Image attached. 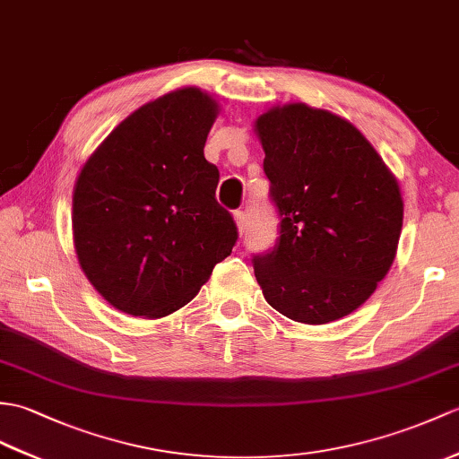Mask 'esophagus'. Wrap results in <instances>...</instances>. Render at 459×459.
Masks as SVG:
<instances>
[{
  "instance_id": "34e87169",
  "label": "esophagus",
  "mask_w": 459,
  "mask_h": 459,
  "mask_svg": "<svg viewBox=\"0 0 459 459\" xmlns=\"http://www.w3.org/2000/svg\"><path fill=\"white\" fill-rule=\"evenodd\" d=\"M234 221H237V227H238V232L244 234L248 229V215L244 211H237L234 212Z\"/></svg>"
}]
</instances>
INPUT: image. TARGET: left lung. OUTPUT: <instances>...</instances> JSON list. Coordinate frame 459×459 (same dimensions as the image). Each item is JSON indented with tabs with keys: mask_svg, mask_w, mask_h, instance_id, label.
<instances>
[{
	"mask_svg": "<svg viewBox=\"0 0 459 459\" xmlns=\"http://www.w3.org/2000/svg\"><path fill=\"white\" fill-rule=\"evenodd\" d=\"M254 129L281 219L278 244L254 255L255 280L291 321H338L369 299L395 260L397 179L368 138L330 111L278 105Z\"/></svg>",
	"mask_w": 459,
	"mask_h": 459,
	"instance_id": "obj_1",
	"label": "left lung"
}]
</instances>
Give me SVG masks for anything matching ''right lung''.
<instances>
[{
  "label": "right lung",
  "instance_id": "add662e5",
  "mask_svg": "<svg viewBox=\"0 0 459 459\" xmlns=\"http://www.w3.org/2000/svg\"><path fill=\"white\" fill-rule=\"evenodd\" d=\"M219 105L181 88L138 108L98 146L74 186V247L105 301L162 318L199 293L238 238L205 160Z\"/></svg>",
  "mask_w": 459,
  "mask_h": 459
}]
</instances>
